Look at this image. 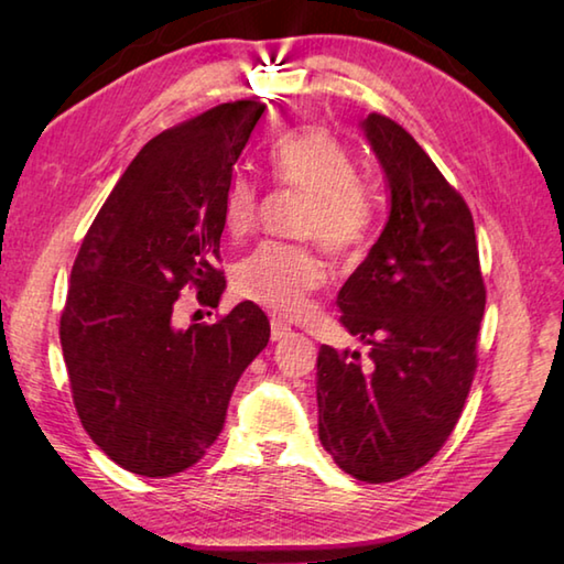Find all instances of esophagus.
<instances>
[{
  "instance_id": "34e87169",
  "label": "esophagus",
  "mask_w": 564,
  "mask_h": 564,
  "mask_svg": "<svg viewBox=\"0 0 564 564\" xmlns=\"http://www.w3.org/2000/svg\"><path fill=\"white\" fill-rule=\"evenodd\" d=\"M291 334V327L283 325L281 319H271V339L273 341H281L283 337H289Z\"/></svg>"
}]
</instances>
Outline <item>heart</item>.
Masks as SVG:
<instances>
[{
	"instance_id": "heart-1",
	"label": "heart",
	"mask_w": 564,
	"mask_h": 564,
	"mask_svg": "<svg viewBox=\"0 0 564 564\" xmlns=\"http://www.w3.org/2000/svg\"><path fill=\"white\" fill-rule=\"evenodd\" d=\"M275 184L305 196L297 235L315 237L334 257L361 249L376 225V203L358 184V166L337 140L319 128H303L275 142L269 158ZM257 186L235 176L225 191V232L242 239L257 223ZM325 281L317 251L297 245H263L239 261L232 289L245 301L279 317H297Z\"/></svg>"
}]
</instances>
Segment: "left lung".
<instances>
[{"label":"left lung","instance_id":"obj_1","mask_svg":"<svg viewBox=\"0 0 564 564\" xmlns=\"http://www.w3.org/2000/svg\"><path fill=\"white\" fill-rule=\"evenodd\" d=\"M364 135L390 213L337 305L361 354L319 346V441L344 473L392 482L426 465L458 424L477 368L485 283L465 200L402 126L370 113Z\"/></svg>","mask_w":564,"mask_h":564}]
</instances>
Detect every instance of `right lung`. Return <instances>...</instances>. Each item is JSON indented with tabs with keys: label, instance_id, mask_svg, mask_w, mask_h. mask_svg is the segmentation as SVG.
I'll list each match as a JSON object with an SVG mask.
<instances>
[{
	"label": "right lung",
	"instance_id": "add662e5",
	"mask_svg": "<svg viewBox=\"0 0 564 564\" xmlns=\"http://www.w3.org/2000/svg\"><path fill=\"white\" fill-rule=\"evenodd\" d=\"M267 104H220L152 138L91 223L69 275L59 344L82 426L126 470L170 477L218 438L269 319L239 303L215 325L176 327L194 285L218 305L225 191Z\"/></svg>",
	"mask_w": 564,
	"mask_h": 564
}]
</instances>
